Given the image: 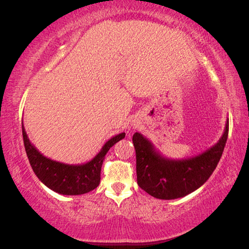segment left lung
Masks as SVG:
<instances>
[{"mask_svg": "<svg viewBox=\"0 0 249 249\" xmlns=\"http://www.w3.org/2000/svg\"><path fill=\"white\" fill-rule=\"evenodd\" d=\"M229 135V121L215 145L192 158L175 160L160 155L141 133L133 135L136 151L137 183L151 196L161 200L183 197L196 191L215 170Z\"/></svg>", "mask_w": 249, "mask_h": 249, "instance_id": "1", "label": "left lung"}]
</instances>
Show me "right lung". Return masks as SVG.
I'll return each mask as SVG.
<instances>
[{
    "label": "right lung",
    "mask_w": 249,
    "mask_h": 249,
    "mask_svg": "<svg viewBox=\"0 0 249 249\" xmlns=\"http://www.w3.org/2000/svg\"><path fill=\"white\" fill-rule=\"evenodd\" d=\"M22 130L25 150L35 175L46 187L64 196H79L94 190L100 184L101 168L105 155L113 145L125 137V133L115 135L105 142L99 154L90 161L82 165H68L40 154L29 142L23 122Z\"/></svg>",
    "instance_id": "obj_1"
}]
</instances>
